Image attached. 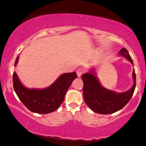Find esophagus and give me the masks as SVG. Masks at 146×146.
Segmentation results:
<instances>
[{"instance_id": "1", "label": "esophagus", "mask_w": 146, "mask_h": 146, "mask_svg": "<svg viewBox=\"0 0 146 146\" xmlns=\"http://www.w3.org/2000/svg\"><path fill=\"white\" fill-rule=\"evenodd\" d=\"M83 73H84V70L82 68H79L76 70V74H77V76L79 77H80L82 75Z\"/></svg>"}]
</instances>
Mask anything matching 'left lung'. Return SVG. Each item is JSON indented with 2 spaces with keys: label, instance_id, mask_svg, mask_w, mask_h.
Segmentation results:
<instances>
[{
  "label": "left lung",
  "instance_id": "left-lung-1",
  "mask_svg": "<svg viewBox=\"0 0 146 146\" xmlns=\"http://www.w3.org/2000/svg\"><path fill=\"white\" fill-rule=\"evenodd\" d=\"M118 55L123 56L131 64L133 60L128 51L123 48ZM84 82L83 94L86 104L94 112L100 114H110L122 109L132 97L136 87V74L133 70V86L129 90L124 92H116L105 88L100 84L95 70L81 76Z\"/></svg>",
  "mask_w": 146,
  "mask_h": 146
}]
</instances>
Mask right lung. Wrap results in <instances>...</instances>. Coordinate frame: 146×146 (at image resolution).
<instances>
[{
    "label": "right lung",
    "instance_id": "add662e5",
    "mask_svg": "<svg viewBox=\"0 0 146 146\" xmlns=\"http://www.w3.org/2000/svg\"><path fill=\"white\" fill-rule=\"evenodd\" d=\"M19 56L15 66L18 63ZM77 77L75 72L61 74L46 88L30 89L21 84L17 73H13V86L19 99L32 112L46 114L57 110L63 102L65 95L72 81Z\"/></svg>",
    "mask_w": 146,
    "mask_h": 146
}]
</instances>
